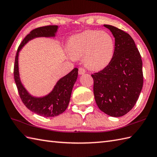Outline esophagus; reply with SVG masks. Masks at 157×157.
<instances>
[{
	"label": "esophagus",
	"mask_w": 157,
	"mask_h": 157,
	"mask_svg": "<svg viewBox=\"0 0 157 157\" xmlns=\"http://www.w3.org/2000/svg\"><path fill=\"white\" fill-rule=\"evenodd\" d=\"M86 72V71H85V70L83 68H78V74L80 75H83V74H85V73Z\"/></svg>",
	"instance_id": "1"
}]
</instances>
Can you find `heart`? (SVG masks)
<instances>
[{
  "instance_id": "obj_1",
  "label": "heart",
  "mask_w": 157,
  "mask_h": 157,
  "mask_svg": "<svg viewBox=\"0 0 157 157\" xmlns=\"http://www.w3.org/2000/svg\"><path fill=\"white\" fill-rule=\"evenodd\" d=\"M115 41L106 31L86 30L70 38L67 44L72 58L84 56L85 64L93 71L105 68L112 59Z\"/></svg>"
}]
</instances>
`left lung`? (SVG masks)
<instances>
[{
  "instance_id": "obj_1",
  "label": "left lung",
  "mask_w": 157,
  "mask_h": 157,
  "mask_svg": "<svg viewBox=\"0 0 157 157\" xmlns=\"http://www.w3.org/2000/svg\"><path fill=\"white\" fill-rule=\"evenodd\" d=\"M115 37L112 59L102 71L91 75L97 106L108 116L121 117L135 105L143 86L141 56L134 40L125 31L103 25Z\"/></svg>"
}]
</instances>
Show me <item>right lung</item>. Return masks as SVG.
Wrapping results in <instances>:
<instances>
[{
  "mask_svg": "<svg viewBox=\"0 0 157 157\" xmlns=\"http://www.w3.org/2000/svg\"><path fill=\"white\" fill-rule=\"evenodd\" d=\"M58 29L57 25H48L38 27L31 31L19 46L14 66V78L19 96L24 105L32 112L46 117L57 116L67 109L71 99L72 88L78 77V70L77 68H75L71 72L59 79L53 89L48 95L35 97L28 92L21 81L19 54L28 41L36 37H54Z\"/></svg>",
  "mask_w": 157,
  "mask_h": 157,
  "instance_id": "1",
  "label": "right lung"
}]
</instances>
